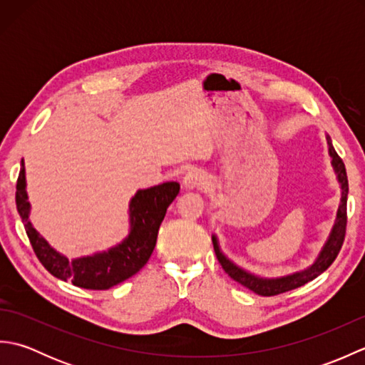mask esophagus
I'll use <instances>...</instances> for the list:
<instances>
[{"instance_id":"34e87169","label":"esophagus","mask_w":365,"mask_h":365,"mask_svg":"<svg viewBox=\"0 0 365 365\" xmlns=\"http://www.w3.org/2000/svg\"><path fill=\"white\" fill-rule=\"evenodd\" d=\"M204 182H205V175L200 173L199 169H191L183 178V187L187 190H195V188L202 187Z\"/></svg>"}]
</instances>
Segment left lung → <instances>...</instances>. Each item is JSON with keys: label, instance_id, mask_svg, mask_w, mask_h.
<instances>
[{"label": "left lung", "instance_id": "left-lung-1", "mask_svg": "<svg viewBox=\"0 0 365 365\" xmlns=\"http://www.w3.org/2000/svg\"><path fill=\"white\" fill-rule=\"evenodd\" d=\"M327 141H328V152L331 157V165L336 173L339 187H340V195L342 196H340V204L337 208L336 221H334V224H332V229L329 232L327 242H324L323 247L320 250L319 255H317V259L314 260L312 265H309L307 268L301 269V271H297V273L281 276V277H260L257 274L250 273V271H246L242 267H238L235 262H232L229 257H226L220 247L218 237L212 235L215 254H216V257H218L222 269L226 271V273L232 279H234V281L245 285L246 289L252 290L254 293L260 294V297H274V294L298 289V287L314 281L317 276H320L323 271H327L331 267V263L336 260L340 247H342V245H344L345 229H346L348 178H346V170H345L344 161L334 150V147H332L329 136H327Z\"/></svg>", "mask_w": 365, "mask_h": 365}]
</instances>
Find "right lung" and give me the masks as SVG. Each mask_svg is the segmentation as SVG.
<instances>
[{
  "label": "right lung",
  "instance_id": "obj_1",
  "mask_svg": "<svg viewBox=\"0 0 365 365\" xmlns=\"http://www.w3.org/2000/svg\"><path fill=\"white\" fill-rule=\"evenodd\" d=\"M180 191L177 182H166L155 187L138 190L128 205L130 232L120 243L102 252L83 255L68 260L64 254L58 252L34 229L29 221L31 204L26 192L25 163L17 180L15 204L31 246L42 265L61 281H72L73 285L89 290H106L136 274L147 260L150 259L160 224L165 220L168 207L173 204Z\"/></svg>",
  "mask_w": 365,
  "mask_h": 365
}]
</instances>
